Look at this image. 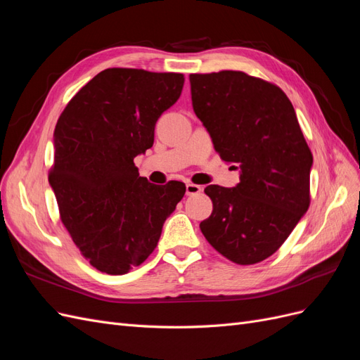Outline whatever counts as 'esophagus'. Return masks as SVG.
<instances>
[{
	"mask_svg": "<svg viewBox=\"0 0 360 360\" xmlns=\"http://www.w3.org/2000/svg\"><path fill=\"white\" fill-rule=\"evenodd\" d=\"M201 191H202V188L198 186V184H193V183H188V184H186V193H188V195L200 193Z\"/></svg>",
	"mask_w": 360,
	"mask_h": 360,
	"instance_id": "34e87169",
	"label": "esophagus"
}]
</instances>
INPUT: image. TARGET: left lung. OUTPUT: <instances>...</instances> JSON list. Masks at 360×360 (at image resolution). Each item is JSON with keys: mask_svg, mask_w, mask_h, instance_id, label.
Returning <instances> with one entry per match:
<instances>
[{"mask_svg": "<svg viewBox=\"0 0 360 360\" xmlns=\"http://www.w3.org/2000/svg\"><path fill=\"white\" fill-rule=\"evenodd\" d=\"M192 106L221 159L240 171L234 188L210 184L201 233L236 264L274 255L307 213L312 153L278 85L245 72L192 73Z\"/></svg>", "mask_w": 360, "mask_h": 360, "instance_id": "8db88e82", "label": "left lung"}]
</instances>
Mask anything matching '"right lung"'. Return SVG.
<instances>
[{
	"label": "right lung",
	"instance_id": "1",
	"mask_svg": "<svg viewBox=\"0 0 360 360\" xmlns=\"http://www.w3.org/2000/svg\"><path fill=\"white\" fill-rule=\"evenodd\" d=\"M181 73L114 68L76 93L53 130L49 184L60 219L85 259L124 275L158 246L186 186L139 177L134 159L153 146L155 126L179 101Z\"/></svg>",
	"mask_w": 360,
	"mask_h": 360
}]
</instances>
